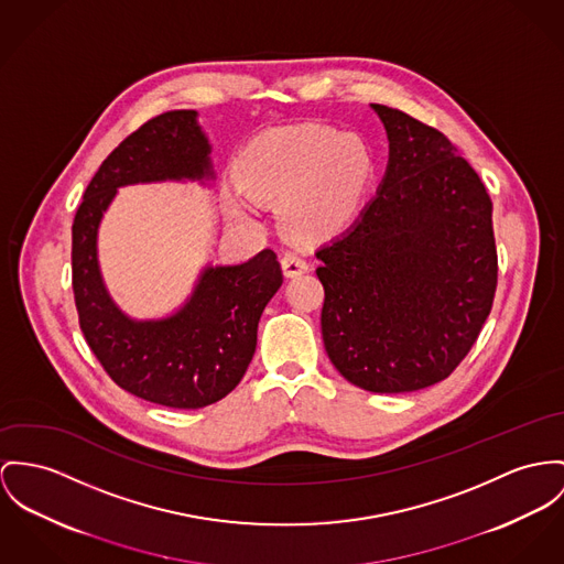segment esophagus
Instances as JSON below:
<instances>
[{
  "instance_id": "1",
  "label": "esophagus",
  "mask_w": 564,
  "mask_h": 564,
  "mask_svg": "<svg viewBox=\"0 0 564 564\" xmlns=\"http://www.w3.org/2000/svg\"><path fill=\"white\" fill-rule=\"evenodd\" d=\"M281 265L288 276H299L308 270V261L304 260V256H301L299 251H285L281 256Z\"/></svg>"
}]
</instances>
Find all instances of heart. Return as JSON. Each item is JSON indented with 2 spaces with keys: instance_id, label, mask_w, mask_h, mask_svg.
<instances>
[{
  "instance_id": "heart-1",
  "label": "heart",
  "mask_w": 564,
  "mask_h": 564,
  "mask_svg": "<svg viewBox=\"0 0 564 564\" xmlns=\"http://www.w3.org/2000/svg\"><path fill=\"white\" fill-rule=\"evenodd\" d=\"M371 175L369 148L326 127H294L260 134L238 163V182L256 197L283 199V223L306 238L339 231L358 208ZM229 210L249 217L245 199Z\"/></svg>"
}]
</instances>
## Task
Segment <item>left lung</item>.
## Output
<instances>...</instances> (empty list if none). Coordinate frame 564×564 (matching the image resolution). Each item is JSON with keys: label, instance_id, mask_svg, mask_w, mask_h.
<instances>
[{"label": "left lung", "instance_id": "1", "mask_svg": "<svg viewBox=\"0 0 564 564\" xmlns=\"http://www.w3.org/2000/svg\"><path fill=\"white\" fill-rule=\"evenodd\" d=\"M373 109L389 170L346 234L315 251L322 339L354 387L412 392L446 380L477 344L498 285L494 206L440 130Z\"/></svg>", "mask_w": 564, "mask_h": 564}]
</instances>
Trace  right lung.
I'll list each match as a JSON object with an SVG mask.
<instances>
[{
  "label": "right lung",
  "mask_w": 564,
  "mask_h": 564,
  "mask_svg": "<svg viewBox=\"0 0 564 564\" xmlns=\"http://www.w3.org/2000/svg\"><path fill=\"white\" fill-rule=\"evenodd\" d=\"M193 109L141 124L102 161L73 220V292L87 346L130 394L197 410L236 389L256 354L258 322L283 283L281 263L263 249L240 265L208 268L182 311L161 322H132L111 303L96 261V231L118 186L210 177V145Z\"/></svg>",
  "instance_id": "obj_1"
}]
</instances>
